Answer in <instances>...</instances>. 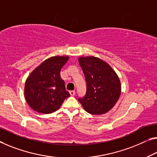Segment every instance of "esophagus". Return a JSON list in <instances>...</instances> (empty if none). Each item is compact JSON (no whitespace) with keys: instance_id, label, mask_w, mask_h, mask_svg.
Wrapping results in <instances>:
<instances>
[{"instance_id":"1","label":"esophagus","mask_w":157,"mask_h":157,"mask_svg":"<svg viewBox=\"0 0 157 157\" xmlns=\"http://www.w3.org/2000/svg\"><path fill=\"white\" fill-rule=\"evenodd\" d=\"M69 94H70L71 96H74V95H75V91H74V90L69 91Z\"/></svg>"}]
</instances>
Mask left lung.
<instances>
[{
	"mask_svg": "<svg viewBox=\"0 0 157 157\" xmlns=\"http://www.w3.org/2000/svg\"><path fill=\"white\" fill-rule=\"evenodd\" d=\"M78 62L86 82V93L78 99V102L89 114H105L120 97L119 76L107 62L98 57H79Z\"/></svg>",
	"mask_w": 157,
	"mask_h": 157,
	"instance_id": "1",
	"label": "left lung"
}]
</instances>
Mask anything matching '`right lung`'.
Masks as SVG:
<instances>
[{"mask_svg": "<svg viewBox=\"0 0 157 157\" xmlns=\"http://www.w3.org/2000/svg\"><path fill=\"white\" fill-rule=\"evenodd\" d=\"M67 56H55L45 60L31 72L25 82V95L31 109L38 113L50 114L57 111L70 94L60 77Z\"/></svg>", "mask_w": 157, "mask_h": 157, "instance_id": "right-lung-1", "label": "right lung"}]
</instances>
